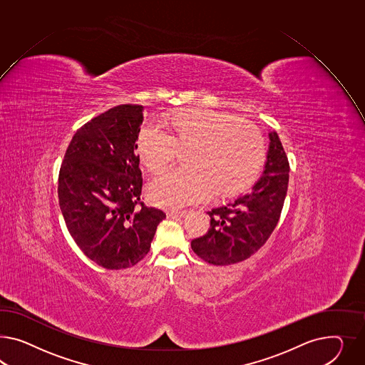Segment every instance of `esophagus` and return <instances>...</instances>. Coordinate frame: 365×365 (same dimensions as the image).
Returning a JSON list of instances; mask_svg holds the SVG:
<instances>
[{"mask_svg": "<svg viewBox=\"0 0 365 365\" xmlns=\"http://www.w3.org/2000/svg\"><path fill=\"white\" fill-rule=\"evenodd\" d=\"M187 215V211H168V219H177V217H183Z\"/></svg>", "mask_w": 365, "mask_h": 365, "instance_id": "1", "label": "esophagus"}]
</instances>
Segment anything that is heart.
Here are the masks:
<instances>
[{
	"instance_id": "obj_1",
	"label": "heart",
	"mask_w": 365,
	"mask_h": 365,
	"mask_svg": "<svg viewBox=\"0 0 365 365\" xmlns=\"http://www.w3.org/2000/svg\"><path fill=\"white\" fill-rule=\"evenodd\" d=\"M166 126L150 122L138 133V153L143 165L159 173L178 157L180 146L191 148V168H171L154 178L148 197L163 208L186 207L215 190L232 194L248 186L264 159V138L251 123L234 114L186 108L168 118Z\"/></svg>"
}]
</instances>
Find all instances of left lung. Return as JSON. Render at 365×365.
Returning a JSON list of instances; mask_svg holds the SVG:
<instances>
[{
    "label": "left lung",
    "instance_id": "8db88e82",
    "mask_svg": "<svg viewBox=\"0 0 365 365\" xmlns=\"http://www.w3.org/2000/svg\"><path fill=\"white\" fill-rule=\"evenodd\" d=\"M269 146L260 179L246 194L207 214V234L191 242L197 257L214 266H228L254 255L271 237L283 210L289 163L275 131L268 134Z\"/></svg>",
    "mask_w": 365,
    "mask_h": 365
}]
</instances>
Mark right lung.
<instances>
[{
	"label": "right lung",
	"instance_id": "add662e5",
	"mask_svg": "<svg viewBox=\"0 0 365 365\" xmlns=\"http://www.w3.org/2000/svg\"><path fill=\"white\" fill-rule=\"evenodd\" d=\"M143 106L119 105L77 130L61 165L59 207L82 252L108 269L148 255L166 214L140 202L135 153Z\"/></svg>",
	"mask_w": 365,
	"mask_h": 365
}]
</instances>
